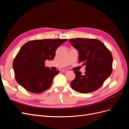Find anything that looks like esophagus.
Returning <instances> with one entry per match:
<instances>
[{
  "mask_svg": "<svg viewBox=\"0 0 129 129\" xmlns=\"http://www.w3.org/2000/svg\"><path fill=\"white\" fill-rule=\"evenodd\" d=\"M62 72H63V73H67L68 72V70L67 69H62Z\"/></svg>",
  "mask_w": 129,
  "mask_h": 129,
  "instance_id": "esophagus-1",
  "label": "esophagus"
}]
</instances>
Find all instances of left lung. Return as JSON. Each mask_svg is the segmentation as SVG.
Wrapping results in <instances>:
<instances>
[{
    "instance_id": "8db88e82",
    "label": "left lung",
    "mask_w": 129,
    "mask_h": 129,
    "mask_svg": "<svg viewBox=\"0 0 129 129\" xmlns=\"http://www.w3.org/2000/svg\"><path fill=\"white\" fill-rule=\"evenodd\" d=\"M69 41L79 52V63L82 62L86 66L84 75L74 71L76 76L71 82L72 88L82 93L97 90L112 73L111 52L102 42L95 39L76 38Z\"/></svg>"
}]
</instances>
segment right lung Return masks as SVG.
Masks as SVG:
<instances>
[{"mask_svg":"<svg viewBox=\"0 0 129 129\" xmlns=\"http://www.w3.org/2000/svg\"><path fill=\"white\" fill-rule=\"evenodd\" d=\"M67 39L31 40L23 45L13 62L14 76L18 83L30 92L39 93L51 86L59 71L45 67L46 60H53L56 49Z\"/></svg>","mask_w":129,"mask_h":129,"instance_id":"right-lung-1","label":"right lung"}]
</instances>
